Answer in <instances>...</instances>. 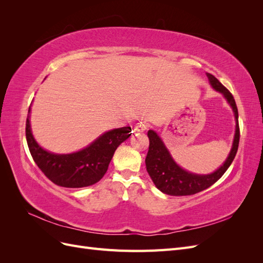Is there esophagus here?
Returning a JSON list of instances; mask_svg holds the SVG:
<instances>
[{
    "label": "esophagus",
    "instance_id": "1",
    "mask_svg": "<svg viewBox=\"0 0 263 263\" xmlns=\"http://www.w3.org/2000/svg\"><path fill=\"white\" fill-rule=\"evenodd\" d=\"M147 128H148V124L146 122H140L136 126H135V130L138 132V133L145 132Z\"/></svg>",
    "mask_w": 263,
    "mask_h": 263
}]
</instances>
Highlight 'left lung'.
<instances>
[{
    "mask_svg": "<svg viewBox=\"0 0 263 263\" xmlns=\"http://www.w3.org/2000/svg\"><path fill=\"white\" fill-rule=\"evenodd\" d=\"M206 76H208L210 84L213 89L222 94V97L226 99L234 112L236 129L232 149H230V153L226 158L225 162L217 170L209 174H196L181 168L173 160L170 151L163 144L161 137L155 130H148L149 150L145 160L146 168L156 187L160 190L164 194L173 196L192 195L210 187L226 172L237 154L240 134L239 125H238V109L236 106V102L232 93L216 78L211 73H206Z\"/></svg>",
    "mask_w": 263,
    "mask_h": 263,
    "instance_id": "obj_1",
    "label": "left lung"
}]
</instances>
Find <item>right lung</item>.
<instances>
[{
	"label": "right lung",
	"instance_id": "right-lung-1",
	"mask_svg": "<svg viewBox=\"0 0 263 263\" xmlns=\"http://www.w3.org/2000/svg\"><path fill=\"white\" fill-rule=\"evenodd\" d=\"M26 121V140L34 161L54 184L65 187H84L99 182L106 173L115 150L132 135L129 126L102 134L89 146L72 154H53L38 145Z\"/></svg>",
	"mask_w": 263,
	"mask_h": 263
}]
</instances>
